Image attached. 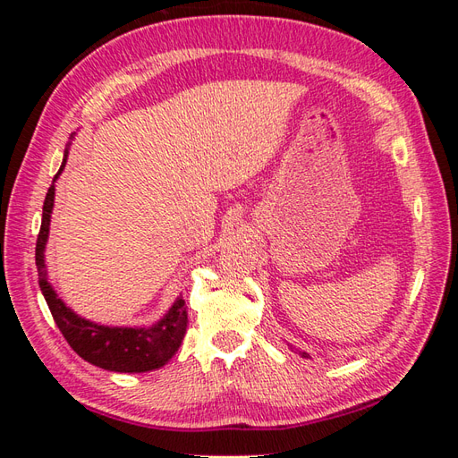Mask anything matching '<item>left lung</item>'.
Segmentation results:
<instances>
[{"instance_id":"obj_1","label":"left lung","mask_w":458,"mask_h":458,"mask_svg":"<svg viewBox=\"0 0 458 458\" xmlns=\"http://www.w3.org/2000/svg\"><path fill=\"white\" fill-rule=\"evenodd\" d=\"M300 355H301V357H310V353H306V352H300Z\"/></svg>"}]
</instances>
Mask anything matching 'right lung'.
Segmentation results:
<instances>
[{
  "label": "right lung",
  "instance_id": "obj_1",
  "mask_svg": "<svg viewBox=\"0 0 458 458\" xmlns=\"http://www.w3.org/2000/svg\"><path fill=\"white\" fill-rule=\"evenodd\" d=\"M68 148L57 175L44 200L41 227L36 242V266L41 294H44L49 311L63 332L71 348L88 363L114 372H147L164 367L182 345L187 332L185 300L177 298L170 311L152 327H105L78 317L57 296L47 281L46 269V242L49 237V221L55 202V182L64 170Z\"/></svg>",
  "mask_w": 458,
  "mask_h": 458
}]
</instances>
